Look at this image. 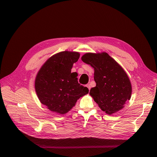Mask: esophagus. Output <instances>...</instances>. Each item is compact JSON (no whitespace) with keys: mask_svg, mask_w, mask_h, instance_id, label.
I'll return each mask as SVG.
<instances>
[{"mask_svg":"<svg viewBox=\"0 0 157 157\" xmlns=\"http://www.w3.org/2000/svg\"><path fill=\"white\" fill-rule=\"evenodd\" d=\"M86 87L88 88L89 90H90V89H91V86H90V84H86Z\"/></svg>","mask_w":157,"mask_h":157,"instance_id":"obj_1","label":"esophagus"}]
</instances>
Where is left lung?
<instances>
[{"mask_svg":"<svg viewBox=\"0 0 157 157\" xmlns=\"http://www.w3.org/2000/svg\"><path fill=\"white\" fill-rule=\"evenodd\" d=\"M82 61L94 70L96 86L91 89L90 94L101 109L111 115L124 108L130 99L132 86L122 67L107 53H87Z\"/></svg>","mask_w":157,"mask_h":157,"instance_id":"left-lung-1","label":"left lung"}]
</instances>
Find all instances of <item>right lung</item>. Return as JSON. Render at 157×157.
I'll return each instance as SVG.
<instances>
[{
	"mask_svg": "<svg viewBox=\"0 0 157 157\" xmlns=\"http://www.w3.org/2000/svg\"><path fill=\"white\" fill-rule=\"evenodd\" d=\"M78 52H61L51 56L38 72L35 87L41 103L54 113L64 114L69 112L89 89L78 83L77 73H71L78 61Z\"/></svg>",
	"mask_w": 157,
	"mask_h": 157,
	"instance_id": "add662e5",
	"label": "right lung"
}]
</instances>
